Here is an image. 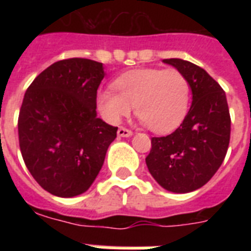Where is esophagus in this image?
<instances>
[{
  "label": "esophagus",
  "instance_id": "1",
  "mask_svg": "<svg viewBox=\"0 0 251 251\" xmlns=\"http://www.w3.org/2000/svg\"><path fill=\"white\" fill-rule=\"evenodd\" d=\"M118 137H124V138H127V137H131L133 135V131L129 129H125V127H120L117 131Z\"/></svg>",
  "mask_w": 251,
  "mask_h": 251
}]
</instances>
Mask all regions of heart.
Masks as SVG:
<instances>
[{
	"label": "heart",
	"instance_id": "1",
	"mask_svg": "<svg viewBox=\"0 0 251 251\" xmlns=\"http://www.w3.org/2000/svg\"><path fill=\"white\" fill-rule=\"evenodd\" d=\"M114 91L96 96L99 112L110 124L134 112L151 131L164 134L181 124L189 108L190 86L176 69L146 68L130 70L116 78Z\"/></svg>",
	"mask_w": 251,
	"mask_h": 251
}]
</instances>
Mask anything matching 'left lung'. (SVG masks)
<instances>
[{"instance_id": "left-lung-1", "label": "left lung", "mask_w": 251, "mask_h": 251, "mask_svg": "<svg viewBox=\"0 0 251 251\" xmlns=\"http://www.w3.org/2000/svg\"><path fill=\"white\" fill-rule=\"evenodd\" d=\"M163 62L185 75L193 101L178 129L151 138L146 164L163 189L183 194L206 185L222 165L229 146V109L226 92L206 70L181 58Z\"/></svg>"}]
</instances>
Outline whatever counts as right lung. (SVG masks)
Here are the masks:
<instances>
[{"mask_svg":"<svg viewBox=\"0 0 251 251\" xmlns=\"http://www.w3.org/2000/svg\"><path fill=\"white\" fill-rule=\"evenodd\" d=\"M105 76L101 62H54L27 88L18 118L25 164L44 190L61 198L83 194L98 177L117 127L96 113Z\"/></svg>","mask_w":251,"mask_h":251,"instance_id":"add662e5","label":"right lung"}]
</instances>
